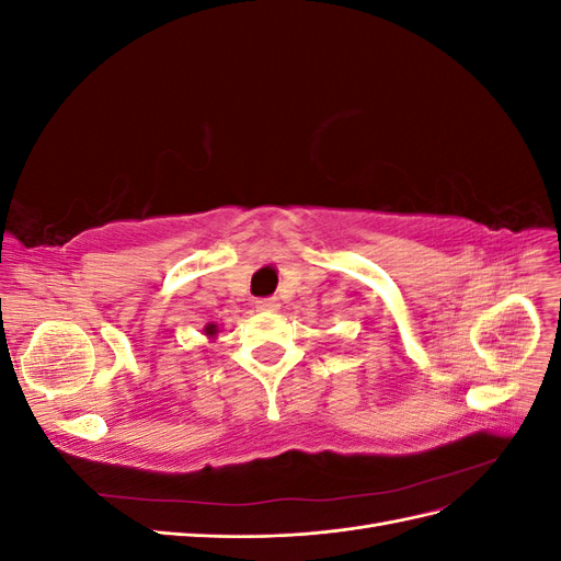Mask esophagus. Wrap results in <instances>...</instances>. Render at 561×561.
I'll return each mask as SVG.
<instances>
[{"label": "esophagus", "mask_w": 561, "mask_h": 561, "mask_svg": "<svg viewBox=\"0 0 561 561\" xmlns=\"http://www.w3.org/2000/svg\"><path fill=\"white\" fill-rule=\"evenodd\" d=\"M278 299L276 297H266V299H257L254 301V309L257 311H262V313H274V311H278Z\"/></svg>", "instance_id": "esophagus-1"}]
</instances>
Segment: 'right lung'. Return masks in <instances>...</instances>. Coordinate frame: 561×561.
I'll list each match as a JSON object with an SVG mask.
<instances>
[{
	"label": "right lung",
	"mask_w": 561,
	"mask_h": 561,
	"mask_svg": "<svg viewBox=\"0 0 561 561\" xmlns=\"http://www.w3.org/2000/svg\"><path fill=\"white\" fill-rule=\"evenodd\" d=\"M217 332H219V328L215 325V322H208V325H206V334H208V339H215V336H217Z\"/></svg>",
	"instance_id": "add662e5"
}]
</instances>
